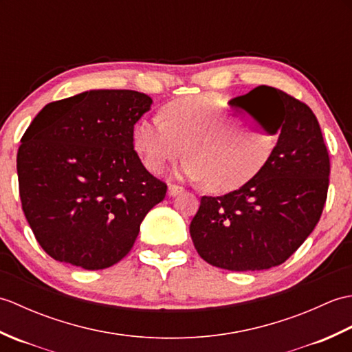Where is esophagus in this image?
<instances>
[{"mask_svg":"<svg viewBox=\"0 0 352 352\" xmlns=\"http://www.w3.org/2000/svg\"><path fill=\"white\" fill-rule=\"evenodd\" d=\"M184 189L182 188V186H178V184H169L168 186V195L169 197H177L178 193H182Z\"/></svg>","mask_w":352,"mask_h":352,"instance_id":"esophagus-1","label":"esophagus"}]
</instances>
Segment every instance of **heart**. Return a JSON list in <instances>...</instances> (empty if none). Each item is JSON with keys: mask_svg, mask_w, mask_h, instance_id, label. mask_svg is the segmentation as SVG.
<instances>
[{"mask_svg": "<svg viewBox=\"0 0 352 352\" xmlns=\"http://www.w3.org/2000/svg\"><path fill=\"white\" fill-rule=\"evenodd\" d=\"M231 104L219 95L183 96L164 104L160 119L145 118L134 125L133 145L151 172L168 163L188 159L183 172L204 180L212 192L233 190L263 166L272 151L271 138L241 125ZM185 148H183L182 146Z\"/></svg>", "mask_w": 352, "mask_h": 352, "instance_id": "1", "label": "heart"}]
</instances>
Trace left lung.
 I'll use <instances>...</instances> for the list:
<instances>
[{"label":"left lung","instance_id":"obj_1","mask_svg":"<svg viewBox=\"0 0 352 352\" xmlns=\"http://www.w3.org/2000/svg\"><path fill=\"white\" fill-rule=\"evenodd\" d=\"M278 140L256 175L222 197H203L190 222L193 245L207 263L228 271H263L284 263L322 214L330 155L311 109L271 86L231 101Z\"/></svg>","mask_w":352,"mask_h":352}]
</instances>
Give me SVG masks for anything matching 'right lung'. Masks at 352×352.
I'll return each mask as SVG.
<instances>
[{
	"label": "right lung",
	"instance_id": "right-lung-1",
	"mask_svg": "<svg viewBox=\"0 0 352 352\" xmlns=\"http://www.w3.org/2000/svg\"><path fill=\"white\" fill-rule=\"evenodd\" d=\"M153 100L100 89L50 102L18 149L19 197L42 250L98 271L122 260L168 186L149 174L133 130Z\"/></svg>",
	"mask_w": 352,
	"mask_h": 352
}]
</instances>
